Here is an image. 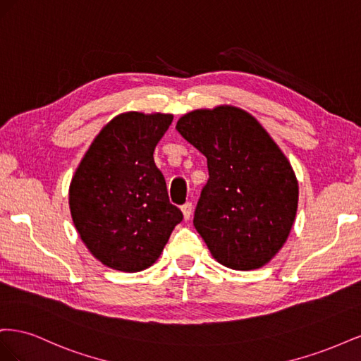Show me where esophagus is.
Wrapping results in <instances>:
<instances>
[{"mask_svg":"<svg viewBox=\"0 0 361 361\" xmlns=\"http://www.w3.org/2000/svg\"><path fill=\"white\" fill-rule=\"evenodd\" d=\"M182 214H183V218L185 220H190V216H191V214H192V203H190V202H187L185 203L182 207Z\"/></svg>","mask_w":361,"mask_h":361,"instance_id":"obj_1","label":"esophagus"}]
</instances>
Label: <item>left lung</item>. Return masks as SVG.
<instances>
[{
    "instance_id": "8db88e82",
    "label": "left lung",
    "mask_w": 361,
    "mask_h": 361,
    "mask_svg": "<svg viewBox=\"0 0 361 361\" xmlns=\"http://www.w3.org/2000/svg\"><path fill=\"white\" fill-rule=\"evenodd\" d=\"M179 134L206 157L209 179L194 227L221 265H267L286 243L298 207V180L285 154L250 113L232 105L194 110Z\"/></svg>"
}]
</instances>
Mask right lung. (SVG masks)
I'll return each instance as SVG.
<instances>
[{
    "label": "right lung",
    "mask_w": 361,
    "mask_h": 361,
    "mask_svg": "<svg viewBox=\"0 0 361 361\" xmlns=\"http://www.w3.org/2000/svg\"><path fill=\"white\" fill-rule=\"evenodd\" d=\"M171 122V114L161 113L116 116L72 178L69 207L76 231L90 253L113 269L138 272L154 265L183 218L154 161Z\"/></svg>",
    "instance_id": "1"
}]
</instances>
